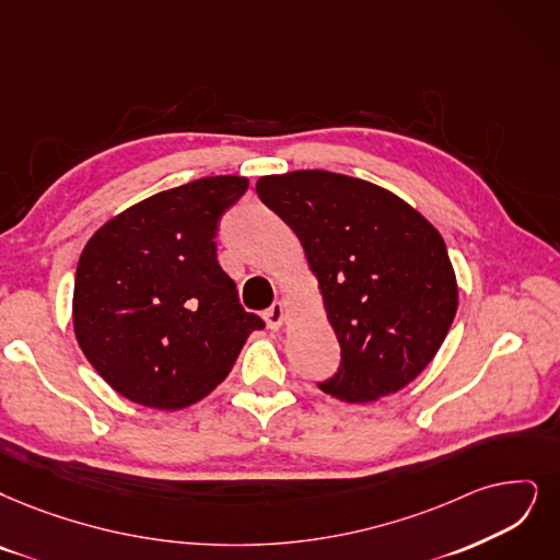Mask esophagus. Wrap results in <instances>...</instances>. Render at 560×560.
<instances>
[{
  "label": "esophagus",
  "instance_id": "1",
  "mask_svg": "<svg viewBox=\"0 0 560 560\" xmlns=\"http://www.w3.org/2000/svg\"><path fill=\"white\" fill-rule=\"evenodd\" d=\"M264 319H266V324H268V328H271V330L282 328V324L287 319V305L282 301H276L271 307L264 312Z\"/></svg>",
  "mask_w": 560,
  "mask_h": 560
}]
</instances>
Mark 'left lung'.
Segmentation results:
<instances>
[{"label":"left lung","mask_w":560,"mask_h":560,"mask_svg":"<svg viewBox=\"0 0 560 560\" xmlns=\"http://www.w3.org/2000/svg\"><path fill=\"white\" fill-rule=\"evenodd\" d=\"M257 195L299 236L338 335L340 368L319 388L374 401L411 384L457 312L455 271L432 222L382 186L324 170L261 176Z\"/></svg>","instance_id":"obj_1"}]
</instances>
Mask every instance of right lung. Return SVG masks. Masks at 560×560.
Instances as JSON below:
<instances>
[{"instance_id":"1","label":"right lung","mask_w":560,"mask_h":560,"mask_svg":"<svg viewBox=\"0 0 560 560\" xmlns=\"http://www.w3.org/2000/svg\"><path fill=\"white\" fill-rule=\"evenodd\" d=\"M245 176H205L107 220L78 261L73 328L94 370L142 407L207 397L264 322L238 303L215 257L218 220Z\"/></svg>"}]
</instances>
